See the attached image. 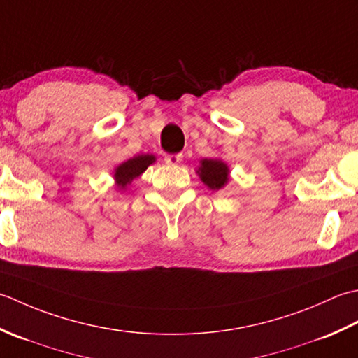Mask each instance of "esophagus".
<instances>
[{
  "mask_svg": "<svg viewBox=\"0 0 358 358\" xmlns=\"http://www.w3.org/2000/svg\"><path fill=\"white\" fill-rule=\"evenodd\" d=\"M164 160H165L166 164H170V165H176V164H179L180 160H182V155H166L164 157Z\"/></svg>",
  "mask_w": 358,
  "mask_h": 358,
  "instance_id": "esophagus-1",
  "label": "esophagus"
}]
</instances>
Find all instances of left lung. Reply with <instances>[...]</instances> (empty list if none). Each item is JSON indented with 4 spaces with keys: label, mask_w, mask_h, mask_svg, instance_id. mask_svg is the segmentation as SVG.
<instances>
[{
    "label": "left lung",
    "mask_w": 358,
    "mask_h": 358,
    "mask_svg": "<svg viewBox=\"0 0 358 358\" xmlns=\"http://www.w3.org/2000/svg\"><path fill=\"white\" fill-rule=\"evenodd\" d=\"M199 166V176L203 184L211 189L222 188L229 180V166L225 165L222 160L216 159H203L201 160Z\"/></svg>",
    "instance_id": "1"
}]
</instances>
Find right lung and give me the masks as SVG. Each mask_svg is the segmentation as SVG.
<instances>
[{
	"label": "right lung",
	"instance_id": "right-lung-1",
	"mask_svg": "<svg viewBox=\"0 0 358 358\" xmlns=\"http://www.w3.org/2000/svg\"><path fill=\"white\" fill-rule=\"evenodd\" d=\"M155 160H156L155 156L142 155V156H136L133 159H129L127 162L119 165L114 174L119 188H125L128 184H131L133 179L141 176V174L148 169V165H151Z\"/></svg>",
	"mask_w": 358,
	"mask_h": 358
}]
</instances>
